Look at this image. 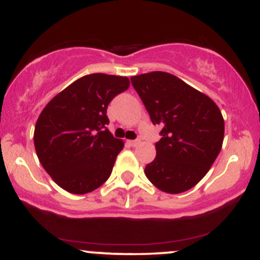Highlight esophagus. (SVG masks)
Returning a JSON list of instances; mask_svg holds the SVG:
<instances>
[{
  "label": "esophagus",
  "instance_id": "obj_1",
  "mask_svg": "<svg viewBox=\"0 0 260 260\" xmlns=\"http://www.w3.org/2000/svg\"><path fill=\"white\" fill-rule=\"evenodd\" d=\"M129 144L132 147H137V145L140 144V139H134V140H129Z\"/></svg>",
  "mask_w": 260,
  "mask_h": 260
}]
</instances>
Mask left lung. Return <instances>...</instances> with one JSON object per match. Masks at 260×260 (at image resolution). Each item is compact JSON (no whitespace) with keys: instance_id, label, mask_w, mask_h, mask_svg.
Here are the masks:
<instances>
[{"instance_id":"1","label":"left lung","mask_w":260,"mask_h":260,"mask_svg":"<svg viewBox=\"0 0 260 260\" xmlns=\"http://www.w3.org/2000/svg\"><path fill=\"white\" fill-rule=\"evenodd\" d=\"M154 124H160L148 180L171 194L186 192L207 175L222 147L225 124L210 98L166 72L131 78Z\"/></svg>"}]
</instances>
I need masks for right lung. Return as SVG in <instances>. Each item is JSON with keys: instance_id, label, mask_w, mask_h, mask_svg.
<instances>
[{"instance_id": "right-lung-1", "label": "right lung", "mask_w": 260, "mask_h": 260, "mask_svg": "<svg viewBox=\"0 0 260 260\" xmlns=\"http://www.w3.org/2000/svg\"><path fill=\"white\" fill-rule=\"evenodd\" d=\"M129 88L127 77L77 79L44 107L34 131L39 161L59 187L85 194L105 183L123 142L107 129V106Z\"/></svg>"}]
</instances>
